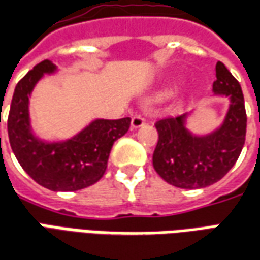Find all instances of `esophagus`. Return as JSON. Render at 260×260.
Masks as SVG:
<instances>
[{"label": "esophagus", "mask_w": 260, "mask_h": 260, "mask_svg": "<svg viewBox=\"0 0 260 260\" xmlns=\"http://www.w3.org/2000/svg\"><path fill=\"white\" fill-rule=\"evenodd\" d=\"M146 122V119L142 117V115H134L132 117V121H131V125H132V128H141L143 124Z\"/></svg>", "instance_id": "esophagus-1"}]
</instances>
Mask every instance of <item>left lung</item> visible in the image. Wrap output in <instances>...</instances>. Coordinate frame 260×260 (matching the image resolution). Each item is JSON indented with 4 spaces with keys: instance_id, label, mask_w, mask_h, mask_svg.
Returning <instances> with one entry per match:
<instances>
[{
    "instance_id": "obj_1",
    "label": "left lung",
    "mask_w": 260,
    "mask_h": 260,
    "mask_svg": "<svg viewBox=\"0 0 260 260\" xmlns=\"http://www.w3.org/2000/svg\"><path fill=\"white\" fill-rule=\"evenodd\" d=\"M215 77L212 91L231 99L224 125L217 132L204 138L190 135L184 128V115L156 121L159 139L153 168L174 187L203 188L217 183L231 170L244 148L246 111L241 84L222 61H217Z\"/></svg>"
}]
</instances>
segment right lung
<instances>
[{"instance_id": "1", "label": "right lung", "mask_w": 260, "mask_h": 260, "mask_svg": "<svg viewBox=\"0 0 260 260\" xmlns=\"http://www.w3.org/2000/svg\"><path fill=\"white\" fill-rule=\"evenodd\" d=\"M54 69L46 59L19 80L8 114V136L19 165L38 184L52 191H76L104 176L112 145L128 132L131 118L97 119L63 143L38 141L29 129V94L43 73Z\"/></svg>"}]
</instances>
